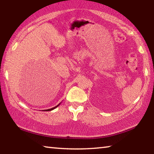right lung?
Here are the masks:
<instances>
[{"label": "right lung", "instance_id": "1", "mask_svg": "<svg viewBox=\"0 0 154 154\" xmlns=\"http://www.w3.org/2000/svg\"><path fill=\"white\" fill-rule=\"evenodd\" d=\"M60 104H60H58L57 106H54V108H50V109H47V110H44V111H51V110H54V109H55L56 108H57L58 107V106H59Z\"/></svg>", "mask_w": 154, "mask_h": 154}]
</instances>
